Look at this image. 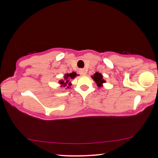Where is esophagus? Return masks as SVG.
<instances>
[{
    "label": "esophagus",
    "mask_w": 158,
    "mask_h": 158,
    "mask_svg": "<svg viewBox=\"0 0 158 158\" xmlns=\"http://www.w3.org/2000/svg\"><path fill=\"white\" fill-rule=\"evenodd\" d=\"M80 73H81V74H86V73H85V69H81V70H80Z\"/></svg>",
    "instance_id": "obj_1"
}]
</instances>
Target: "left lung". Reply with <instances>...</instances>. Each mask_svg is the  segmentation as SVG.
I'll return each mask as SVG.
<instances>
[{"label": "left lung", "instance_id": "8db88e82", "mask_svg": "<svg viewBox=\"0 0 158 158\" xmlns=\"http://www.w3.org/2000/svg\"><path fill=\"white\" fill-rule=\"evenodd\" d=\"M93 78L95 79V81H96V83H97V85H98V86H101L102 83H105V82L102 79V74L100 73H96L94 74V76H93Z\"/></svg>", "mask_w": 158, "mask_h": 158}]
</instances>
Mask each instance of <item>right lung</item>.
<instances>
[{"instance_id": "1", "label": "right lung", "mask_w": 158, "mask_h": 158, "mask_svg": "<svg viewBox=\"0 0 158 158\" xmlns=\"http://www.w3.org/2000/svg\"><path fill=\"white\" fill-rule=\"evenodd\" d=\"M76 76H77V73H76L66 74L65 75V81H60V84H62L63 86H66L67 84H68V83H69V79H74ZM69 85H70V84H69ZM68 88H69V87H68Z\"/></svg>"}]
</instances>
